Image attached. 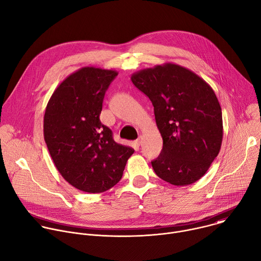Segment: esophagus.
I'll use <instances>...</instances> for the list:
<instances>
[{
    "label": "esophagus",
    "mask_w": 261,
    "mask_h": 261,
    "mask_svg": "<svg viewBox=\"0 0 261 261\" xmlns=\"http://www.w3.org/2000/svg\"><path fill=\"white\" fill-rule=\"evenodd\" d=\"M141 142H142V139H141V137H138V138L135 140V144H136L137 146H139V145L141 144Z\"/></svg>",
    "instance_id": "esophagus-1"
}]
</instances>
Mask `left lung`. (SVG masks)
<instances>
[{
	"mask_svg": "<svg viewBox=\"0 0 261 261\" xmlns=\"http://www.w3.org/2000/svg\"><path fill=\"white\" fill-rule=\"evenodd\" d=\"M153 106L163 149L151 162L155 174L177 187L205 175L219 153L222 113L211 86L191 69L167 62L131 75Z\"/></svg>",
	"mask_w": 261,
	"mask_h": 261,
	"instance_id": "8db88e82",
	"label": "left lung"
}]
</instances>
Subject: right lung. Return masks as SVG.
I'll return each instance as SVG.
<instances>
[{
	"label": "right lung",
	"mask_w": 261,
	"mask_h": 261,
	"mask_svg": "<svg viewBox=\"0 0 261 261\" xmlns=\"http://www.w3.org/2000/svg\"><path fill=\"white\" fill-rule=\"evenodd\" d=\"M118 71L85 66L65 77L46 107L44 139L61 176L73 188L103 193L122 178L134 149L117 143L99 116Z\"/></svg>",
	"instance_id": "right-lung-1"
}]
</instances>
